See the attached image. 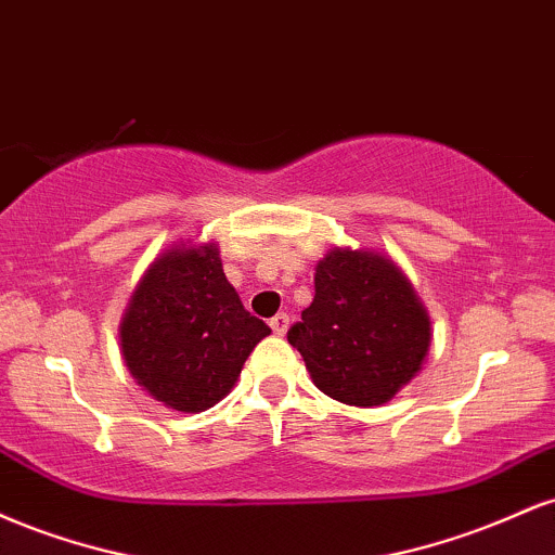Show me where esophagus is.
I'll list each match as a JSON object with an SVG mask.
<instances>
[{"label":"esophagus","instance_id":"obj_1","mask_svg":"<svg viewBox=\"0 0 555 555\" xmlns=\"http://www.w3.org/2000/svg\"><path fill=\"white\" fill-rule=\"evenodd\" d=\"M269 326H271V331H273V334H276V336H284L286 328H289V315H286V313L273 315L271 321H269Z\"/></svg>","mask_w":555,"mask_h":555}]
</instances>
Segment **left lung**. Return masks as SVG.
<instances>
[{"label": "left lung", "instance_id": "left-lung-1", "mask_svg": "<svg viewBox=\"0 0 555 555\" xmlns=\"http://www.w3.org/2000/svg\"><path fill=\"white\" fill-rule=\"evenodd\" d=\"M313 384L349 406L386 404L430 349V315L406 273L373 247H331L315 297L286 334Z\"/></svg>", "mask_w": 555, "mask_h": 555}]
</instances>
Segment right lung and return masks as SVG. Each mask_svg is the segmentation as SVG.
I'll return each mask as SVG.
<instances>
[{"label":"right lung","instance_id":"obj_1","mask_svg":"<svg viewBox=\"0 0 555 555\" xmlns=\"http://www.w3.org/2000/svg\"><path fill=\"white\" fill-rule=\"evenodd\" d=\"M269 334L227 282L219 245L182 240L158 253L132 289L119 349L143 391L195 415L232 391L245 360Z\"/></svg>","mask_w":555,"mask_h":555}]
</instances>
